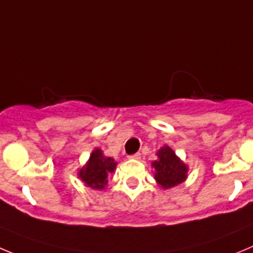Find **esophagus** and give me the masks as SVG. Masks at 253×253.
I'll return each instance as SVG.
<instances>
[{
  "instance_id": "esophagus-1",
  "label": "esophagus",
  "mask_w": 253,
  "mask_h": 253,
  "mask_svg": "<svg viewBox=\"0 0 253 253\" xmlns=\"http://www.w3.org/2000/svg\"><path fill=\"white\" fill-rule=\"evenodd\" d=\"M129 160H140L141 159V153H134V155H131L128 156Z\"/></svg>"
}]
</instances>
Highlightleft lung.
Listing matches in <instances>:
<instances>
[{
	"label": "left lung",
	"mask_w": 253,
	"mask_h": 253,
	"mask_svg": "<svg viewBox=\"0 0 253 253\" xmlns=\"http://www.w3.org/2000/svg\"><path fill=\"white\" fill-rule=\"evenodd\" d=\"M156 155L157 160L151 166L155 169V180L160 187L169 190L185 182L188 176V166L169 145L162 146Z\"/></svg>",
	"instance_id": "left-lung-1"
}]
</instances>
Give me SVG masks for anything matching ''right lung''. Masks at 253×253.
Instances as JSON below:
<instances>
[{
    "label": "right lung",
    "instance_id": "1",
    "mask_svg": "<svg viewBox=\"0 0 253 253\" xmlns=\"http://www.w3.org/2000/svg\"><path fill=\"white\" fill-rule=\"evenodd\" d=\"M117 166V162L112 157L105 156L101 148H94L89 155L86 165L79 169L80 180L84 186L92 190H105L108 183V176L113 173Z\"/></svg>",
    "mask_w": 253,
    "mask_h": 253
}]
</instances>
